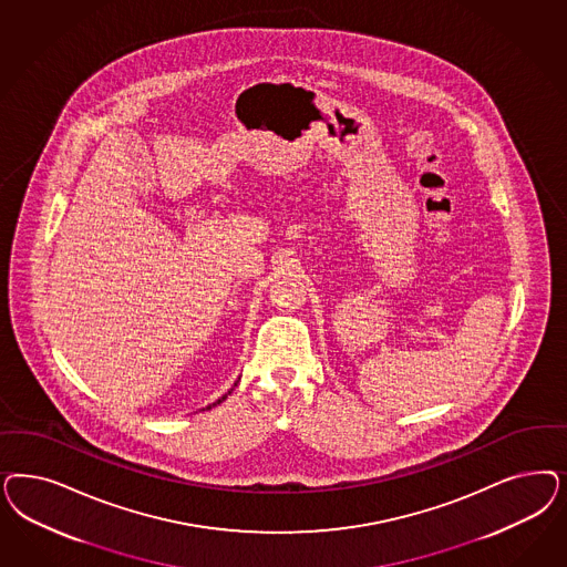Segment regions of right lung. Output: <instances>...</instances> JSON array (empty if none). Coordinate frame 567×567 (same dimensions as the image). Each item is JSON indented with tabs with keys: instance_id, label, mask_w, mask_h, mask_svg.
I'll return each instance as SVG.
<instances>
[{
	"instance_id": "right-lung-1",
	"label": "right lung",
	"mask_w": 567,
	"mask_h": 567,
	"mask_svg": "<svg viewBox=\"0 0 567 567\" xmlns=\"http://www.w3.org/2000/svg\"><path fill=\"white\" fill-rule=\"evenodd\" d=\"M227 394H231V390H229V392H227ZM227 394H223V396H220L219 401L213 402V404H208V406H206V409H213V406H217V404H220V402H223V401H225V399H227Z\"/></svg>"
}]
</instances>
